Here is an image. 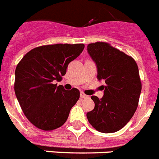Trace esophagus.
Returning <instances> with one entry per match:
<instances>
[{
  "mask_svg": "<svg viewBox=\"0 0 159 159\" xmlns=\"http://www.w3.org/2000/svg\"><path fill=\"white\" fill-rule=\"evenodd\" d=\"M80 97H81V99H85V98H88L89 97L87 95H85L84 93L81 92V93H80Z\"/></svg>",
  "mask_w": 159,
  "mask_h": 159,
  "instance_id": "obj_1",
  "label": "esophagus"
}]
</instances>
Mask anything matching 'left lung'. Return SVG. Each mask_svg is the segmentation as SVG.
<instances>
[{
    "mask_svg": "<svg viewBox=\"0 0 159 159\" xmlns=\"http://www.w3.org/2000/svg\"><path fill=\"white\" fill-rule=\"evenodd\" d=\"M87 51L97 65V79L105 82L102 98L91 97L95 107L87 112V119L100 132H116L128 124L138 107L142 89L138 66L107 43L89 44Z\"/></svg>",
    "mask_w": 159,
    "mask_h": 159,
    "instance_id": "8db88e82",
    "label": "left lung"
}]
</instances>
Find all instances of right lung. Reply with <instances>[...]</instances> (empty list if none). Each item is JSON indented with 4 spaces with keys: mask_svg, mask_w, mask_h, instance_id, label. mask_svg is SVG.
I'll return each instance as SVG.
<instances>
[{
    "mask_svg": "<svg viewBox=\"0 0 159 159\" xmlns=\"http://www.w3.org/2000/svg\"><path fill=\"white\" fill-rule=\"evenodd\" d=\"M85 45L54 44L38 47L23 57L15 71L14 90L28 120L39 129L51 131L63 125L80 97L76 88L57 86L70 62Z\"/></svg>",
    "mask_w": 159,
    "mask_h": 159,
    "instance_id": "add662e5",
    "label": "right lung"
}]
</instances>
